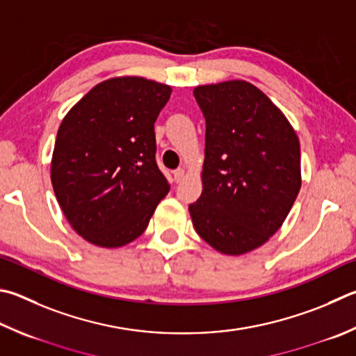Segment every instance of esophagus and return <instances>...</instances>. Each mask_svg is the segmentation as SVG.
<instances>
[{
	"mask_svg": "<svg viewBox=\"0 0 356 356\" xmlns=\"http://www.w3.org/2000/svg\"><path fill=\"white\" fill-rule=\"evenodd\" d=\"M184 177H185V168H177V170L174 171V180L179 184Z\"/></svg>",
	"mask_w": 356,
	"mask_h": 356,
	"instance_id": "34e87169",
	"label": "esophagus"
}]
</instances>
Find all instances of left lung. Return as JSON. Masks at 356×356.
<instances>
[{"instance_id": "left-lung-1", "label": "left lung", "mask_w": 356, "mask_h": 356, "mask_svg": "<svg viewBox=\"0 0 356 356\" xmlns=\"http://www.w3.org/2000/svg\"><path fill=\"white\" fill-rule=\"evenodd\" d=\"M205 118L202 195L188 210L213 249L243 255L282 227L299 195L300 145L293 126L245 81L195 88Z\"/></svg>"}]
</instances>
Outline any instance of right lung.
<instances>
[{"label": "right lung", "mask_w": 356, "mask_h": 356, "mask_svg": "<svg viewBox=\"0 0 356 356\" xmlns=\"http://www.w3.org/2000/svg\"><path fill=\"white\" fill-rule=\"evenodd\" d=\"M171 87L145 77L98 83L62 120L51 182L83 240L121 248L146 230L170 184L156 161L154 122Z\"/></svg>", "instance_id": "1"}]
</instances>
